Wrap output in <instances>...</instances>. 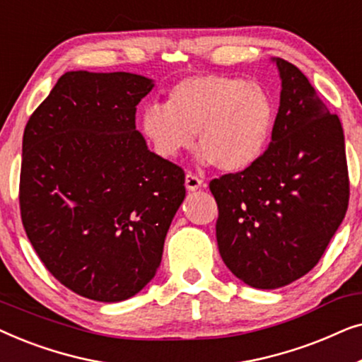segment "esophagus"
I'll use <instances>...</instances> for the list:
<instances>
[{
  "label": "esophagus",
  "mask_w": 362,
  "mask_h": 362,
  "mask_svg": "<svg viewBox=\"0 0 362 362\" xmlns=\"http://www.w3.org/2000/svg\"><path fill=\"white\" fill-rule=\"evenodd\" d=\"M185 186L187 191H197L199 187L202 186V181L197 177L196 175H192V173H187L186 175V180H185Z\"/></svg>",
  "instance_id": "esophagus-1"
}]
</instances>
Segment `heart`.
<instances>
[{
	"label": "heart",
	"instance_id": "b5f03b06",
	"mask_svg": "<svg viewBox=\"0 0 362 362\" xmlns=\"http://www.w3.org/2000/svg\"><path fill=\"white\" fill-rule=\"evenodd\" d=\"M275 120V100L264 86L206 74L177 82L166 105L150 103L143 108L140 130L163 160H175L191 148L197 133L199 161L235 173L262 156Z\"/></svg>",
	"mask_w": 362,
	"mask_h": 362
}]
</instances>
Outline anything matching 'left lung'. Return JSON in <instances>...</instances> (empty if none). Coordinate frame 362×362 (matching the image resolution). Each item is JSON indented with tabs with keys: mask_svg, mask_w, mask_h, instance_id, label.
<instances>
[{
	"mask_svg": "<svg viewBox=\"0 0 362 362\" xmlns=\"http://www.w3.org/2000/svg\"><path fill=\"white\" fill-rule=\"evenodd\" d=\"M281 81L272 141L254 165L211 181L216 237L232 274L274 290L308 274L348 209L344 133L305 74L272 57Z\"/></svg>",
	"mask_w": 362,
	"mask_h": 362,
	"instance_id": "8db88e82",
	"label": "left lung"
}]
</instances>
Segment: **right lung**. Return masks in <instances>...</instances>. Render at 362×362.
I'll return each mask as SVG.
<instances>
[{
    "label": "right lung",
    "mask_w": 362,
    "mask_h": 362,
    "mask_svg": "<svg viewBox=\"0 0 362 362\" xmlns=\"http://www.w3.org/2000/svg\"><path fill=\"white\" fill-rule=\"evenodd\" d=\"M130 72L71 71L29 118L19 204L28 239L74 293L117 303L150 284L186 196L180 166L148 150Z\"/></svg>",
    "instance_id": "add662e5"
}]
</instances>
